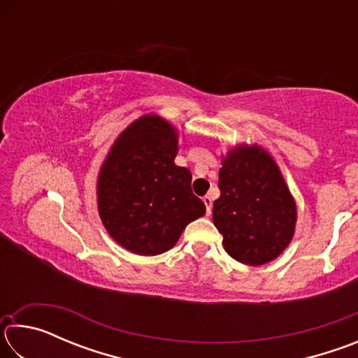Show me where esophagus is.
Segmentation results:
<instances>
[{"label": "esophagus", "instance_id": "obj_1", "mask_svg": "<svg viewBox=\"0 0 358 358\" xmlns=\"http://www.w3.org/2000/svg\"><path fill=\"white\" fill-rule=\"evenodd\" d=\"M202 201L205 203V208H207V215H211V205H213V199H211L210 196H205Z\"/></svg>", "mask_w": 358, "mask_h": 358}]
</instances>
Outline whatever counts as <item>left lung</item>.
Segmentation results:
<instances>
[{
  "label": "left lung",
  "instance_id": "obj_1",
  "mask_svg": "<svg viewBox=\"0 0 358 358\" xmlns=\"http://www.w3.org/2000/svg\"><path fill=\"white\" fill-rule=\"evenodd\" d=\"M217 186L213 224L229 256L246 265L280 256L294 237L296 207L273 157L257 145L230 150Z\"/></svg>",
  "mask_w": 358,
  "mask_h": 358
}]
</instances>
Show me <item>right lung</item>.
I'll use <instances>...</instances> for the list:
<instances>
[{"instance_id": "right-lung-1", "label": "right lung", "mask_w": 358, "mask_h": 358, "mask_svg": "<svg viewBox=\"0 0 358 358\" xmlns=\"http://www.w3.org/2000/svg\"><path fill=\"white\" fill-rule=\"evenodd\" d=\"M178 136L156 115L134 121L101 167L98 207L112 238L141 256L171 250L205 205L191 191L192 175L175 164Z\"/></svg>"}]
</instances>
